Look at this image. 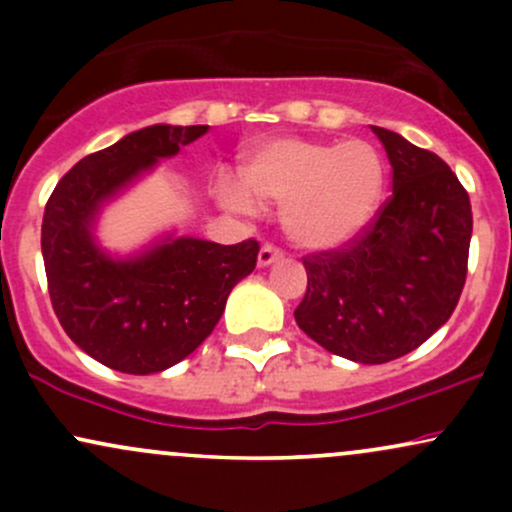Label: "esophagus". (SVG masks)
Instances as JSON below:
<instances>
[{
	"label": "esophagus",
	"mask_w": 512,
	"mask_h": 512,
	"mask_svg": "<svg viewBox=\"0 0 512 512\" xmlns=\"http://www.w3.org/2000/svg\"><path fill=\"white\" fill-rule=\"evenodd\" d=\"M276 260H281V250L274 248L272 243L262 245L260 255H257V264H260V267H269V264L276 262Z\"/></svg>",
	"instance_id": "esophagus-1"
}]
</instances>
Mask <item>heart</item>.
Instances as JSON below:
<instances>
[{"mask_svg": "<svg viewBox=\"0 0 512 512\" xmlns=\"http://www.w3.org/2000/svg\"><path fill=\"white\" fill-rule=\"evenodd\" d=\"M385 180L383 156L363 139L337 144L274 137L250 146L243 182L221 178L216 197L236 214H255V198L279 204L293 243L334 250L370 226L383 202Z\"/></svg>", "mask_w": 512, "mask_h": 512, "instance_id": "b5f03b06", "label": "heart"}]
</instances>
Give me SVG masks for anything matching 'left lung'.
<instances>
[{
	"label": "left lung",
	"mask_w": 512,
	"mask_h": 512,
	"mask_svg": "<svg viewBox=\"0 0 512 512\" xmlns=\"http://www.w3.org/2000/svg\"><path fill=\"white\" fill-rule=\"evenodd\" d=\"M392 166V197L361 236L303 257L298 327L330 354L387 363L448 322L467 279L472 204L443 158L373 127Z\"/></svg>",
	"instance_id": "1"
}]
</instances>
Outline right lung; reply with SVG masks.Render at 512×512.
Returning <instances> with one entry per match:
<instances>
[{"label": "right lung", "instance_id": "add662e5", "mask_svg": "<svg viewBox=\"0 0 512 512\" xmlns=\"http://www.w3.org/2000/svg\"><path fill=\"white\" fill-rule=\"evenodd\" d=\"M207 129L151 125L127 134L81 158L45 204L40 245L57 320L79 349L120 373H161L190 356L257 264V240L166 236L122 260L93 238L105 202Z\"/></svg>", "mask_w": 512, "mask_h": 512}]
</instances>
